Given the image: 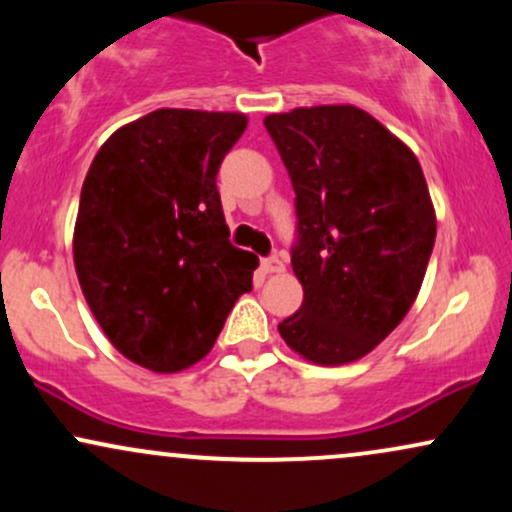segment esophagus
<instances>
[{
    "label": "esophagus",
    "instance_id": "esophagus-1",
    "mask_svg": "<svg viewBox=\"0 0 512 512\" xmlns=\"http://www.w3.org/2000/svg\"><path fill=\"white\" fill-rule=\"evenodd\" d=\"M260 267H262V272L264 274H279V272H284V262L279 260V257H264V260L260 262Z\"/></svg>",
    "mask_w": 512,
    "mask_h": 512
}]
</instances>
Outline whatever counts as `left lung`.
I'll return each instance as SVG.
<instances>
[{"instance_id":"obj_1","label":"left lung","mask_w":512,"mask_h":512,"mask_svg":"<svg viewBox=\"0 0 512 512\" xmlns=\"http://www.w3.org/2000/svg\"><path fill=\"white\" fill-rule=\"evenodd\" d=\"M264 127L296 192L291 267L303 305L279 322L281 339L320 366L358 361L419 296L436 243L424 170L354 105L274 113Z\"/></svg>"}]
</instances>
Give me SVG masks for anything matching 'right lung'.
I'll use <instances>...</instances> for the list:
<instances>
[{
  "mask_svg": "<svg viewBox=\"0 0 512 512\" xmlns=\"http://www.w3.org/2000/svg\"><path fill=\"white\" fill-rule=\"evenodd\" d=\"M243 113L161 108L101 146L74 226L88 308L129 361L178 373L202 361L260 262L228 240L216 173Z\"/></svg>",
  "mask_w": 512,
  "mask_h": 512,
  "instance_id": "right-lung-1",
  "label": "right lung"
}]
</instances>
